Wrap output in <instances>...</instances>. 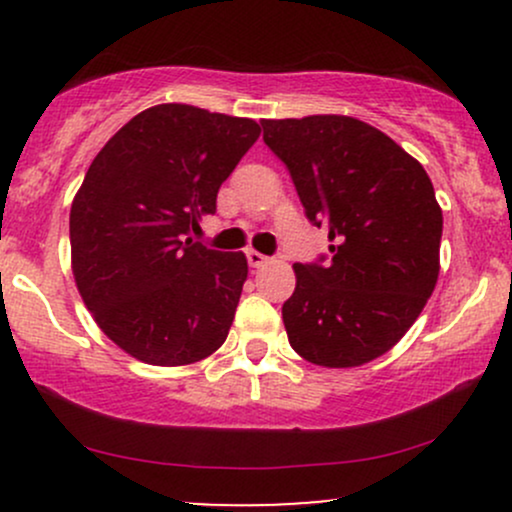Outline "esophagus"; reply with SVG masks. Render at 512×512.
Instances as JSON below:
<instances>
[{
    "label": "esophagus",
    "mask_w": 512,
    "mask_h": 512,
    "mask_svg": "<svg viewBox=\"0 0 512 512\" xmlns=\"http://www.w3.org/2000/svg\"><path fill=\"white\" fill-rule=\"evenodd\" d=\"M245 255H248L250 267H255V269H260V267H264V264L269 262V257H264L262 252H257V250H248V252H245Z\"/></svg>",
    "instance_id": "esophagus-1"
}]
</instances>
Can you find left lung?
<instances>
[{"label":"left lung","mask_w":512,"mask_h":512,"mask_svg":"<svg viewBox=\"0 0 512 512\" xmlns=\"http://www.w3.org/2000/svg\"><path fill=\"white\" fill-rule=\"evenodd\" d=\"M332 262L293 264L281 308L289 344L315 366L354 368L390 351L421 315L440 272L443 211L431 178L397 142L346 115L262 120Z\"/></svg>","instance_id":"obj_1"}]
</instances>
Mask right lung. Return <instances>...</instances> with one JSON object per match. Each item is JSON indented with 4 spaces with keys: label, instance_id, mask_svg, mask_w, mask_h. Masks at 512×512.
<instances>
[{
    "label": "right lung",
    "instance_id": "right-lung-1",
    "mask_svg": "<svg viewBox=\"0 0 512 512\" xmlns=\"http://www.w3.org/2000/svg\"><path fill=\"white\" fill-rule=\"evenodd\" d=\"M260 137L250 117L163 103L134 115L86 170L69 211L76 289L96 325L151 366H190L226 342L248 260L185 236Z\"/></svg>",
    "mask_w": 512,
    "mask_h": 512
}]
</instances>
